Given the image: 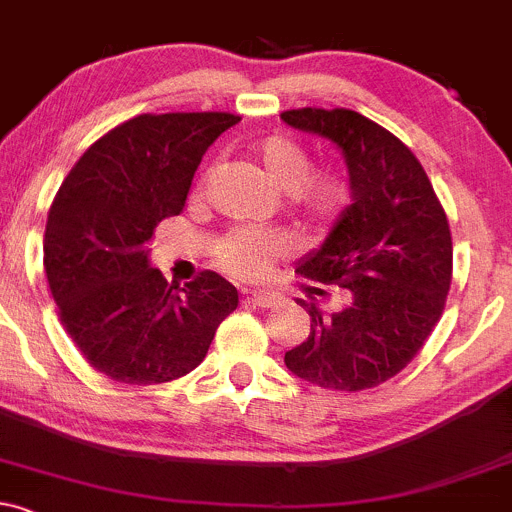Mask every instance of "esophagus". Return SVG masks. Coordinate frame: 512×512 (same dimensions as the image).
I'll list each match as a JSON object with an SVG mask.
<instances>
[{"instance_id":"1","label":"esophagus","mask_w":512,"mask_h":512,"mask_svg":"<svg viewBox=\"0 0 512 512\" xmlns=\"http://www.w3.org/2000/svg\"><path fill=\"white\" fill-rule=\"evenodd\" d=\"M249 300L258 307H276L283 298L278 293H271V290H256V293L249 295Z\"/></svg>"}]
</instances>
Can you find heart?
<instances>
[{"label":"heart","mask_w":512,"mask_h":512,"mask_svg":"<svg viewBox=\"0 0 512 512\" xmlns=\"http://www.w3.org/2000/svg\"><path fill=\"white\" fill-rule=\"evenodd\" d=\"M258 161L266 173L288 190L290 200L302 212L317 222L337 217L349 200V185L337 173H310L312 158L300 141L285 134H271L254 146ZM202 175L200 185L205 183ZM288 236L278 232H258V229H236L217 244V258L229 273L239 278L266 276L280 258L288 256Z\"/></svg>","instance_id":"1"}]
</instances>
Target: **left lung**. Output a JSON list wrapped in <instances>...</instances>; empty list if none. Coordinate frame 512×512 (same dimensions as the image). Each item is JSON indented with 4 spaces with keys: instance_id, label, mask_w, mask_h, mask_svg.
<instances>
[{
    "instance_id": "1",
    "label": "left lung",
    "mask_w": 512,
    "mask_h": 512,
    "mask_svg": "<svg viewBox=\"0 0 512 512\" xmlns=\"http://www.w3.org/2000/svg\"><path fill=\"white\" fill-rule=\"evenodd\" d=\"M280 119L342 148L354 197L298 268L302 278L344 288L346 305L322 315L298 300L310 312V334L285 351V366L329 390L381 386L415 359L444 312L452 283L447 212L415 153L364 114L302 107Z\"/></svg>"
}]
</instances>
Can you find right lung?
<instances>
[{
    "instance_id": "1",
    "label": "right lung",
    "mask_w": 512,
    "mask_h": 512,
    "mask_svg": "<svg viewBox=\"0 0 512 512\" xmlns=\"http://www.w3.org/2000/svg\"><path fill=\"white\" fill-rule=\"evenodd\" d=\"M229 112L139 114L97 139L48 210L43 266L60 324L95 371L153 386L202 364L239 305L219 273L168 285L148 266L156 227L185 207L192 175Z\"/></svg>"
}]
</instances>
